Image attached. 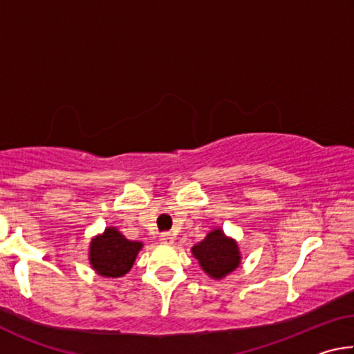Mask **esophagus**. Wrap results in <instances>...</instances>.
I'll return each mask as SVG.
<instances>
[{
  "label": "esophagus",
  "instance_id": "1",
  "mask_svg": "<svg viewBox=\"0 0 354 354\" xmlns=\"http://www.w3.org/2000/svg\"><path fill=\"white\" fill-rule=\"evenodd\" d=\"M159 241H160V243H164V245H171L173 242H175V237H173L171 232H164V234H160Z\"/></svg>",
  "mask_w": 354,
  "mask_h": 354
}]
</instances>
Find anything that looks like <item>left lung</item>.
Here are the masks:
<instances>
[{
  "mask_svg": "<svg viewBox=\"0 0 354 354\" xmlns=\"http://www.w3.org/2000/svg\"><path fill=\"white\" fill-rule=\"evenodd\" d=\"M192 254L212 279H223L226 274L234 272L242 261L237 242L225 236L221 227H215L200 243L194 245Z\"/></svg>",
  "mask_w": 354,
  "mask_h": 354,
  "instance_id": "8db88e82",
  "label": "left lung"
}]
</instances>
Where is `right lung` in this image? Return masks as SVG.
<instances>
[{"instance_id": "1", "label": "right lung", "mask_w": 354, "mask_h": 354, "mask_svg": "<svg viewBox=\"0 0 354 354\" xmlns=\"http://www.w3.org/2000/svg\"><path fill=\"white\" fill-rule=\"evenodd\" d=\"M142 247V242L128 241L115 226H107L103 234L92 239L88 261L101 277L120 278L131 270Z\"/></svg>"}]
</instances>
